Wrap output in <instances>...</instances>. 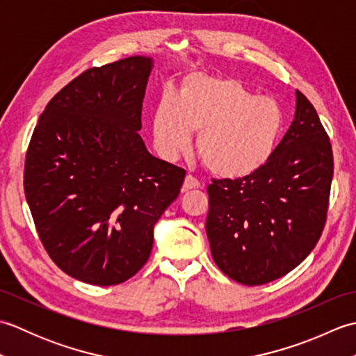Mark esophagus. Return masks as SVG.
Wrapping results in <instances>:
<instances>
[{"label": "esophagus", "instance_id": "34e87169", "mask_svg": "<svg viewBox=\"0 0 356 356\" xmlns=\"http://www.w3.org/2000/svg\"><path fill=\"white\" fill-rule=\"evenodd\" d=\"M199 186H200L199 180L195 179V177H193L191 174H188V176H186V177H185V180H184L182 191H188V190H195V188H199Z\"/></svg>", "mask_w": 356, "mask_h": 356}]
</instances>
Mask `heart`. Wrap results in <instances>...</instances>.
I'll use <instances>...</instances> for the list:
<instances>
[{
	"instance_id": "b5f03b06",
	"label": "heart",
	"mask_w": 356,
	"mask_h": 356,
	"mask_svg": "<svg viewBox=\"0 0 356 356\" xmlns=\"http://www.w3.org/2000/svg\"><path fill=\"white\" fill-rule=\"evenodd\" d=\"M283 111L269 96H255L238 79L194 72L180 82L177 96L163 93L153 115L157 153L174 161L191 148L209 171L241 179L266 163L283 130Z\"/></svg>"
}]
</instances>
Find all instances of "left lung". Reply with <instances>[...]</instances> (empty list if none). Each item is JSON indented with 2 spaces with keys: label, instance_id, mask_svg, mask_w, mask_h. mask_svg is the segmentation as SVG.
<instances>
[{
  "label": "left lung",
  "instance_id": "left-lung-1",
  "mask_svg": "<svg viewBox=\"0 0 356 356\" xmlns=\"http://www.w3.org/2000/svg\"><path fill=\"white\" fill-rule=\"evenodd\" d=\"M332 177L329 138L297 90L293 120L269 161L251 176L208 186L207 236L223 274L259 286L297 268L321 236Z\"/></svg>",
  "mask_w": 356,
  "mask_h": 356
}]
</instances>
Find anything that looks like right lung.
Returning a JSON list of instances; mask_svg holds the SVG:
<instances>
[{"label":"right lung","mask_w":356,"mask_h":356,"mask_svg":"<svg viewBox=\"0 0 356 356\" xmlns=\"http://www.w3.org/2000/svg\"><path fill=\"white\" fill-rule=\"evenodd\" d=\"M153 58L84 72L53 96L29 143L24 193L50 259L88 284L131 278L185 170L148 153L139 136Z\"/></svg>","instance_id":"right-lung-1"}]
</instances>
